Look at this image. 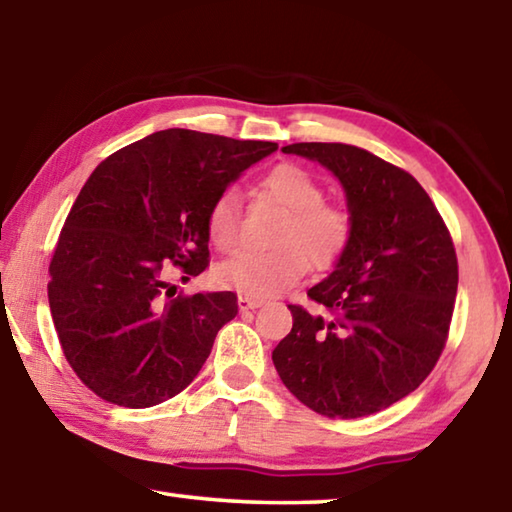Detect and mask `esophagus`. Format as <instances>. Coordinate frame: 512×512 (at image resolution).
<instances>
[{
  "label": "esophagus",
  "mask_w": 512,
  "mask_h": 512,
  "mask_svg": "<svg viewBox=\"0 0 512 512\" xmlns=\"http://www.w3.org/2000/svg\"><path fill=\"white\" fill-rule=\"evenodd\" d=\"M264 300L262 298H253V296H239V309L241 311H250L262 307Z\"/></svg>",
  "instance_id": "obj_1"
}]
</instances>
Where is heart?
Segmentation results:
<instances>
[{
  "label": "heart",
  "mask_w": 512,
  "mask_h": 512,
  "mask_svg": "<svg viewBox=\"0 0 512 512\" xmlns=\"http://www.w3.org/2000/svg\"><path fill=\"white\" fill-rule=\"evenodd\" d=\"M255 198L273 201L287 210L277 223L273 250H237L214 268L219 287L253 298L275 296L291 289L316 268H332L350 248L354 221L348 207L325 201V187L300 164L282 162L268 169L255 185ZM241 203L235 192H221L207 207L205 232L210 244L228 250L241 232Z\"/></svg>",
  "instance_id": "obj_1"
}]
</instances>
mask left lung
I'll return each mask as SVG.
<instances>
[{"label": "left lung", "instance_id": "left-lung-1", "mask_svg": "<svg viewBox=\"0 0 512 512\" xmlns=\"http://www.w3.org/2000/svg\"><path fill=\"white\" fill-rule=\"evenodd\" d=\"M341 180L350 248L289 305L293 327L273 350L284 386L327 418L354 420L400 402L436 366L452 325L458 259L443 216L409 171L341 142L289 144Z\"/></svg>", "mask_w": 512, "mask_h": 512}]
</instances>
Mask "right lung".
I'll return each mask as SVG.
<instances>
[{
  "label": "right lung",
  "instance_id": "1",
  "mask_svg": "<svg viewBox=\"0 0 512 512\" xmlns=\"http://www.w3.org/2000/svg\"><path fill=\"white\" fill-rule=\"evenodd\" d=\"M275 142L169 128L108 155L60 230L49 309L69 366L94 395L126 409L155 406L192 384L237 293L169 289L210 266L205 214Z\"/></svg>",
  "mask_w": 512,
  "mask_h": 512
}]
</instances>
